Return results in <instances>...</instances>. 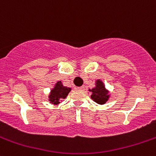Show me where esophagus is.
<instances>
[{
    "label": "esophagus",
    "instance_id": "1",
    "mask_svg": "<svg viewBox=\"0 0 156 156\" xmlns=\"http://www.w3.org/2000/svg\"><path fill=\"white\" fill-rule=\"evenodd\" d=\"M76 90H78L84 91V90H85V88H84V87H78L76 88Z\"/></svg>",
    "mask_w": 156,
    "mask_h": 156
}]
</instances>
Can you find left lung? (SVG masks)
I'll list each match as a JSON object with an SVG mask.
<instances>
[{
	"label": "left lung",
	"mask_w": 156,
	"mask_h": 156,
	"mask_svg": "<svg viewBox=\"0 0 156 156\" xmlns=\"http://www.w3.org/2000/svg\"><path fill=\"white\" fill-rule=\"evenodd\" d=\"M89 91L91 92V99L100 105L105 104L111 97L109 90L106 89L104 83L100 79H97L95 81V87L89 89Z\"/></svg>",
	"instance_id": "1"
}]
</instances>
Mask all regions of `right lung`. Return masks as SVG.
I'll return each mask as SVG.
<instances>
[{
  "label": "right lung",
  "instance_id": "add662e5",
  "mask_svg": "<svg viewBox=\"0 0 156 156\" xmlns=\"http://www.w3.org/2000/svg\"><path fill=\"white\" fill-rule=\"evenodd\" d=\"M71 90H72L71 87H67L64 86L61 81H57L49 94V102L53 105L59 104L60 102L68 96Z\"/></svg>",
  "mask_w": 156,
  "mask_h": 156
}]
</instances>
